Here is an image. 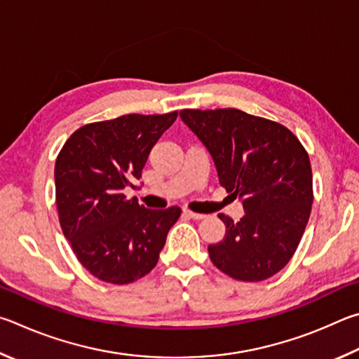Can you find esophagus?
Returning <instances> with one entry per match:
<instances>
[{"mask_svg": "<svg viewBox=\"0 0 359 359\" xmlns=\"http://www.w3.org/2000/svg\"><path fill=\"white\" fill-rule=\"evenodd\" d=\"M183 212H184V216L191 217V219H196V221H200V219L205 217L203 215H198V212H192V211H189V210H184Z\"/></svg>", "mask_w": 359, "mask_h": 359, "instance_id": "esophagus-1", "label": "esophagus"}]
</instances>
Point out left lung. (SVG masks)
<instances>
[{"label":"left lung","instance_id":"8db88e82","mask_svg":"<svg viewBox=\"0 0 359 359\" xmlns=\"http://www.w3.org/2000/svg\"><path fill=\"white\" fill-rule=\"evenodd\" d=\"M215 162L219 184L241 200L244 216L219 215L225 236L210 259L230 278L259 282L284 268L303 238L312 208V168L285 126L236 109L181 110Z\"/></svg>","mask_w":359,"mask_h":359}]
</instances>
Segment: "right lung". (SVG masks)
Listing matches in <instances>:
<instances>
[{
  "mask_svg": "<svg viewBox=\"0 0 359 359\" xmlns=\"http://www.w3.org/2000/svg\"><path fill=\"white\" fill-rule=\"evenodd\" d=\"M178 113L124 115L91 123L69 137L55 163L62 233L79 262L97 278L124 285L156 266L181 210H148L124 189H135L149 151Z\"/></svg>",
  "mask_w": 359,
  "mask_h": 359,
  "instance_id": "1",
  "label": "right lung"
}]
</instances>
